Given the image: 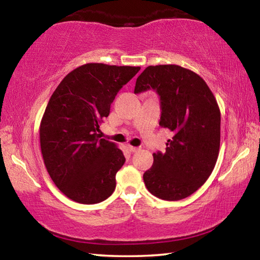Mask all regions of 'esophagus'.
Here are the masks:
<instances>
[{"mask_svg": "<svg viewBox=\"0 0 260 260\" xmlns=\"http://www.w3.org/2000/svg\"><path fill=\"white\" fill-rule=\"evenodd\" d=\"M127 148L129 149V151L131 152H136V151H139V150H141V148L140 147H133V146H127Z\"/></svg>", "mask_w": 260, "mask_h": 260, "instance_id": "obj_1", "label": "esophagus"}]
</instances>
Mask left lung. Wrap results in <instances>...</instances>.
Returning <instances> with one entry per match:
<instances>
[{
  "mask_svg": "<svg viewBox=\"0 0 260 260\" xmlns=\"http://www.w3.org/2000/svg\"><path fill=\"white\" fill-rule=\"evenodd\" d=\"M151 88L160 96L159 125L173 136L164 153H153L143 180L158 199L179 201L212 173L220 148V110L203 78L179 65L148 67L136 79L134 93Z\"/></svg>",
  "mask_w": 260,
  "mask_h": 260,
  "instance_id": "1",
  "label": "left lung"
}]
</instances>
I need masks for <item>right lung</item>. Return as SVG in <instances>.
Listing matches in <instances>:
<instances>
[{"instance_id":"obj_1","label":"right lung","mask_w":260,"mask_h":260,"mask_svg":"<svg viewBox=\"0 0 260 260\" xmlns=\"http://www.w3.org/2000/svg\"><path fill=\"white\" fill-rule=\"evenodd\" d=\"M140 69L83 64L52 93L40 124L41 153L51 180L70 200L95 204L114 191L126 159L116 143L98 133L118 91Z\"/></svg>"}]
</instances>
